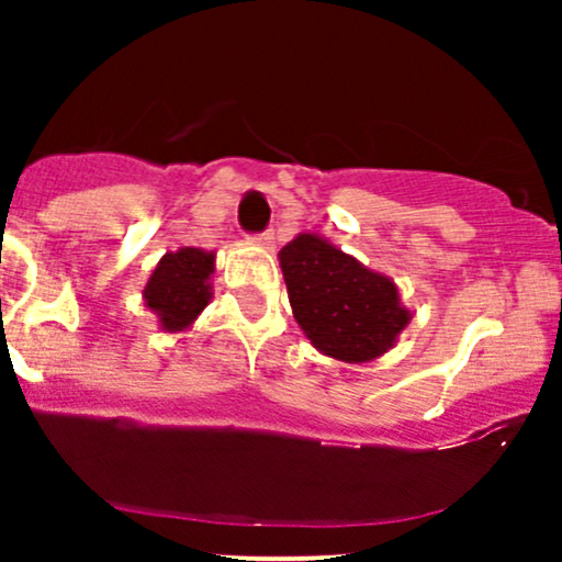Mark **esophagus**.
<instances>
[{
    "instance_id": "34e87169",
    "label": "esophagus",
    "mask_w": 562,
    "mask_h": 562,
    "mask_svg": "<svg viewBox=\"0 0 562 562\" xmlns=\"http://www.w3.org/2000/svg\"><path fill=\"white\" fill-rule=\"evenodd\" d=\"M256 243H259L261 248L272 250V248H274V232H272V229H267V232H263V235L256 237Z\"/></svg>"
}]
</instances>
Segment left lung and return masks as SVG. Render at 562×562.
Listing matches in <instances>:
<instances>
[{
  "mask_svg": "<svg viewBox=\"0 0 562 562\" xmlns=\"http://www.w3.org/2000/svg\"><path fill=\"white\" fill-rule=\"evenodd\" d=\"M299 327L325 357L364 364L396 346L412 312L391 277L301 232L277 254Z\"/></svg>",
  "mask_w": 562,
  "mask_h": 562,
  "instance_id": "8db88e82",
  "label": "left lung"
}]
</instances>
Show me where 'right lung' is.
I'll list each match as a JSON object with an SVG mask.
<instances>
[{"label":"right lung","mask_w":562,"mask_h":562,"mask_svg":"<svg viewBox=\"0 0 562 562\" xmlns=\"http://www.w3.org/2000/svg\"><path fill=\"white\" fill-rule=\"evenodd\" d=\"M214 272L216 250L184 245L164 254L142 290V301L158 317L160 330L184 333L195 325L200 312L214 299Z\"/></svg>","instance_id":"right-lung-1"}]
</instances>
